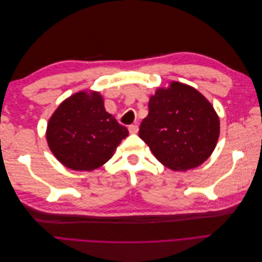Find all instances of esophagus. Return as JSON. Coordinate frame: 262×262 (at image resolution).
Returning a JSON list of instances; mask_svg holds the SVG:
<instances>
[{
    "label": "esophagus",
    "instance_id": "esophagus-1",
    "mask_svg": "<svg viewBox=\"0 0 262 262\" xmlns=\"http://www.w3.org/2000/svg\"><path fill=\"white\" fill-rule=\"evenodd\" d=\"M129 132L131 133V134H136V133H138L139 132V126L138 125H136V124H131V125H129Z\"/></svg>",
    "mask_w": 262,
    "mask_h": 262
}]
</instances>
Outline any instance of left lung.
<instances>
[{
	"label": "left lung",
	"mask_w": 262,
	"mask_h": 262,
	"mask_svg": "<svg viewBox=\"0 0 262 262\" xmlns=\"http://www.w3.org/2000/svg\"><path fill=\"white\" fill-rule=\"evenodd\" d=\"M219 134V117L207 98L178 82L149 98L139 131L154 156L172 170H188L207 161Z\"/></svg>",
	"instance_id": "8db88e82"
}]
</instances>
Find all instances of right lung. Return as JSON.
Listing matches in <instances>:
<instances>
[{
	"mask_svg": "<svg viewBox=\"0 0 262 262\" xmlns=\"http://www.w3.org/2000/svg\"><path fill=\"white\" fill-rule=\"evenodd\" d=\"M129 131L108 114L99 93L80 92L55 110L47 128L54 156L74 170H93L113 156Z\"/></svg>",
	"mask_w": 262,
	"mask_h": 262,
	"instance_id": "add662e5",
	"label": "right lung"
}]
</instances>
